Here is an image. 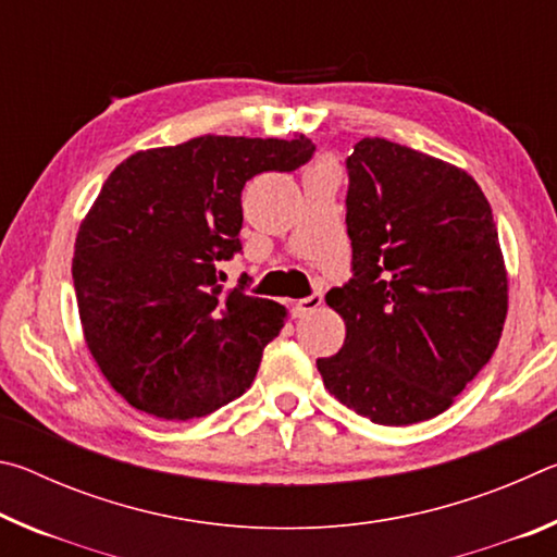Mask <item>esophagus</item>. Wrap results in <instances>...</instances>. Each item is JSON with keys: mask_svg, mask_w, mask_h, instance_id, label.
<instances>
[{"mask_svg": "<svg viewBox=\"0 0 557 557\" xmlns=\"http://www.w3.org/2000/svg\"><path fill=\"white\" fill-rule=\"evenodd\" d=\"M322 301H324V297H322V295L305 297V299H299V301H295V305H292V312H295V317L312 314V312H317L319 307H322Z\"/></svg>", "mask_w": 557, "mask_h": 557, "instance_id": "esophagus-1", "label": "esophagus"}]
</instances>
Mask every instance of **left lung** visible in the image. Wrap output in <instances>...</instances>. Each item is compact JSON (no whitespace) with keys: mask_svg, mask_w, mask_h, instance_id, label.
Returning <instances> with one entry per match:
<instances>
[{"mask_svg":"<svg viewBox=\"0 0 557 557\" xmlns=\"http://www.w3.org/2000/svg\"><path fill=\"white\" fill-rule=\"evenodd\" d=\"M354 277L326 292L342 351L324 388L379 425L445 412L496 351L508 277L492 206L465 169L366 137L346 159Z\"/></svg>","mask_w":557,"mask_h":557,"instance_id":"obj_1","label":"left lung"}]
</instances>
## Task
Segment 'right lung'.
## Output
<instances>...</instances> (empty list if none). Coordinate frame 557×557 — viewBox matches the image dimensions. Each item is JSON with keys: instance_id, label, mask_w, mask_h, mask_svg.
<instances>
[{"instance_id": "obj_1", "label": "right lung", "mask_w": 557, "mask_h": 557, "mask_svg": "<svg viewBox=\"0 0 557 557\" xmlns=\"http://www.w3.org/2000/svg\"><path fill=\"white\" fill-rule=\"evenodd\" d=\"M312 152L305 135H203L112 169L75 235L73 285L88 351L132 408L194 420L250 388L287 309L221 289L215 262L240 250L245 182Z\"/></svg>"}]
</instances>
